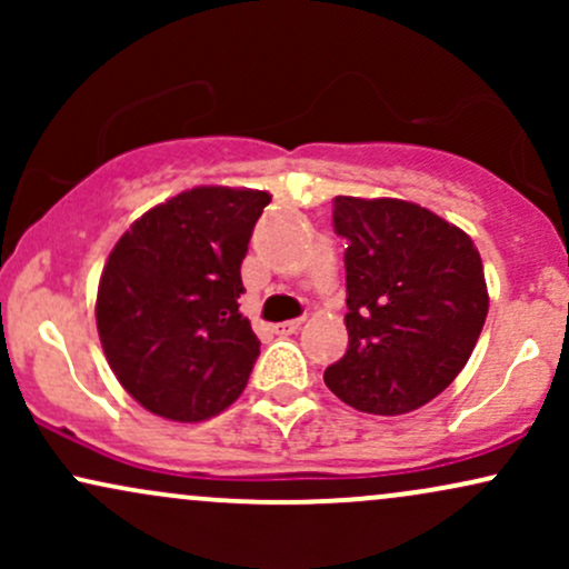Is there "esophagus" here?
<instances>
[{"mask_svg": "<svg viewBox=\"0 0 569 569\" xmlns=\"http://www.w3.org/2000/svg\"><path fill=\"white\" fill-rule=\"evenodd\" d=\"M302 326V318H293V321H283V323H276L272 329H276V335H293V331Z\"/></svg>", "mask_w": 569, "mask_h": 569, "instance_id": "esophagus-1", "label": "esophagus"}]
</instances>
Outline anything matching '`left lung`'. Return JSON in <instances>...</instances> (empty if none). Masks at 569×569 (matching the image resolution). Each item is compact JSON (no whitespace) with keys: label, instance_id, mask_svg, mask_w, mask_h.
I'll use <instances>...</instances> for the list:
<instances>
[{"label":"left lung","instance_id":"1","mask_svg":"<svg viewBox=\"0 0 569 569\" xmlns=\"http://www.w3.org/2000/svg\"><path fill=\"white\" fill-rule=\"evenodd\" d=\"M348 240V350L323 382L352 409L407 415L447 390L485 329L489 297L473 240L417 202L335 198Z\"/></svg>","mask_w":569,"mask_h":569}]
</instances>
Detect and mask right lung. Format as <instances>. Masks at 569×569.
<instances>
[{"label": "right lung", "instance_id": "right-lung-1", "mask_svg": "<svg viewBox=\"0 0 569 569\" xmlns=\"http://www.w3.org/2000/svg\"><path fill=\"white\" fill-rule=\"evenodd\" d=\"M259 189L194 187L149 208L101 272L96 326L107 361L143 409L200 422L243 393L259 339L240 316Z\"/></svg>", "mask_w": 569, "mask_h": 569}]
</instances>
